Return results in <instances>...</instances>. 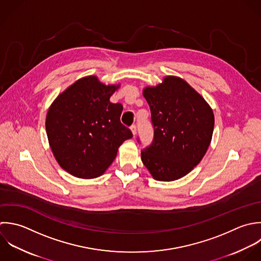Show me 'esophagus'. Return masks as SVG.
Returning a JSON list of instances; mask_svg holds the SVG:
<instances>
[{
  "label": "esophagus",
  "mask_w": 261,
  "mask_h": 261,
  "mask_svg": "<svg viewBox=\"0 0 261 261\" xmlns=\"http://www.w3.org/2000/svg\"><path fill=\"white\" fill-rule=\"evenodd\" d=\"M130 129H131V131H132L133 135L135 136V134H136V132H137V127H136V125H135V124H133V125L130 127Z\"/></svg>",
  "instance_id": "1"
}]
</instances>
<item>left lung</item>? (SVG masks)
Masks as SVG:
<instances>
[{"label":"left lung","mask_w":261,"mask_h":261,"mask_svg":"<svg viewBox=\"0 0 261 261\" xmlns=\"http://www.w3.org/2000/svg\"><path fill=\"white\" fill-rule=\"evenodd\" d=\"M143 95L151 113L153 139L141 160L155 180L174 181L187 175L204 156L212 141L215 117L204 98L186 81L166 77ZM137 141L140 143L139 137Z\"/></svg>","instance_id":"obj_1"}]
</instances>
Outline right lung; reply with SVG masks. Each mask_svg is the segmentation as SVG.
Masks as SVG:
<instances>
[{"label": "right lung", "mask_w": 261, "mask_h": 261, "mask_svg": "<svg viewBox=\"0 0 261 261\" xmlns=\"http://www.w3.org/2000/svg\"><path fill=\"white\" fill-rule=\"evenodd\" d=\"M119 86L103 85L96 77L82 78L50 106L45 130L59 165L71 175L100 176L115 160L118 148L133 137L121 123L123 106L110 101Z\"/></svg>", "instance_id": "add662e5"}]
</instances>
